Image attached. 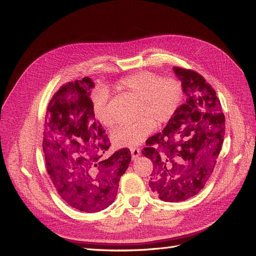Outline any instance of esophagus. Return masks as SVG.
Segmentation results:
<instances>
[{
	"label": "esophagus",
	"instance_id": "1",
	"mask_svg": "<svg viewBox=\"0 0 256 256\" xmlns=\"http://www.w3.org/2000/svg\"><path fill=\"white\" fill-rule=\"evenodd\" d=\"M130 152H131V156H132L134 159L138 158V156H140V154H141L140 148H136V147H132V148L130 150Z\"/></svg>",
	"mask_w": 256,
	"mask_h": 256
}]
</instances>
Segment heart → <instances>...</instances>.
<instances>
[{"label":"heart","instance_id":"b5f03b06","mask_svg":"<svg viewBox=\"0 0 256 256\" xmlns=\"http://www.w3.org/2000/svg\"><path fill=\"white\" fill-rule=\"evenodd\" d=\"M118 90L122 95L140 102L138 116H143L132 124L118 127L112 134L116 147H132L142 144L145 138L157 128V122L164 124L180 110L184 99L180 81L175 76H160L157 72L142 70L129 74L120 80ZM108 92L96 90L92 96V108L96 118L106 127H113L115 120L106 113Z\"/></svg>","mask_w":256,"mask_h":256}]
</instances>
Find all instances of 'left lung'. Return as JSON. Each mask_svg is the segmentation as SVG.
Here are the masks:
<instances>
[{
    "label": "left lung",
    "mask_w": 256,
    "mask_h": 256,
    "mask_svg": "<svg viewBox=\"0 0 256 256\" xmlns=\"http://www.w3.org/2000/svg\"><path fill=\"white\" fill-rule=\"evenodd\" d=\"M173 70L182 81L186 104L142 150L154 164L150 187L166 202L186 200L204 188L226 131V118L212 85L192 69Z\"/></svg>",
    "instance_id": "1"
}]
</instances>
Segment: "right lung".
I'll return each mask as SVG.
<instances>
[{
	"label": "right lung",
	"mask_w": 256,
	"mask_h": 256,
	"mask_svg": "<svg viewBox=\"0 0 256 256\" xmlns=\"http://www.w3.org/2000/svg\"><path fill=\"white\" fill-rule=\"evenodd\" d=\"M92 88L88 76L62 85L49 102L42 141L46 168L60 196L85 212L114 202L131 160L128 148L104 158L111 143L95 118Z\"/></svg>",
	"instance_id": "add662e5"
}]
</instances>
